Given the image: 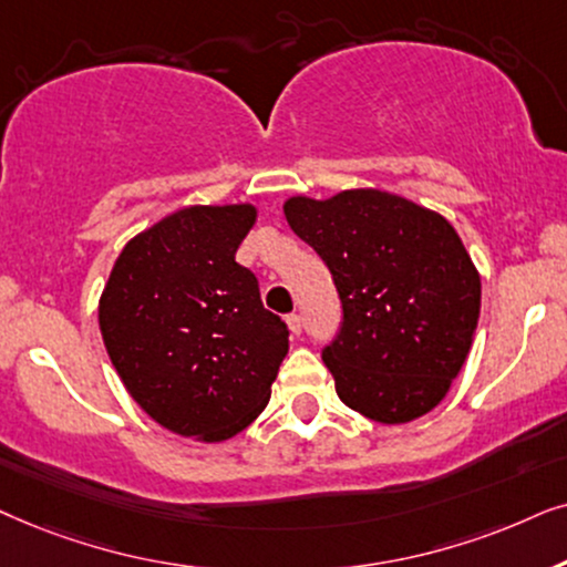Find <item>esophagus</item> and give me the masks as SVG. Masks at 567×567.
Instances as JSON below:
<instances>
[{"instance_id": "esophagus-1", "label": "esophagus", "mask_w": 567, "mask_h": 567, "mask_svg": "<svg viewBox=\"0 0 567 567\" xmlns=\"http://www.w3.org/2000/svg\"><path fill=\"white\" fill-rule=\"evenodd\" d=\"M285 321H288V329L292 331V334H300V331H303V319H300L298 313H290Z\"/></svg>"}]
</instances>
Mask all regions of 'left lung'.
Wrapping results in <instances>:
<instances>
[{"mask_svg":"<svg viewBox=\"0 0 567 567\" xmlns=\"http://www.w3.org/2000/svg\"><path fill=\"white\" fill-rule=\"evenodd\" d=\"M282 209L342 300V327L323 347L339 399L383 425L441 404L470 354L482 298L454 225L381 188L290 196Z\"/></svg>","mask_w":567,"mask_h":567,"instance_id":"8db88e82","label":"left lung"}]
</instances>
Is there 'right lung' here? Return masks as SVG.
I'll return each instance as SVG.
<instances>
[{
  "instance_id": "obj_1",
  "label": "right lung",
  "mask_w": 567,
  "mask_h": 567,
  "mask_svg": "<svg viewBox=\"0 0 567 567\" xmlns=\"http://www.w3.org/2000/svg\"><path fill=\"white\" fill-rule=\"evenodd\" d=\"M254 223V205L178 209L124 246L103 288L97 323L113 368L171 433L238 435L288 354V327L236 261Z\"/></svg>"
}]
</instances>
